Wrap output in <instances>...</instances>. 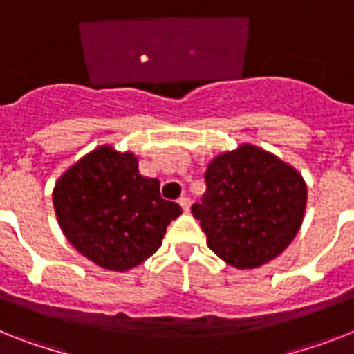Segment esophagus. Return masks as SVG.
I'll use <instances>...</instances> for the list:
<instances>
[{"mask_svg": "<svg viewBox=\"0 0 354 354\" xmlns=\"http://www.w3.org/2000/svg\"><path fill=\"white\" fill-rule=\"evenodd\" d=\"M179 204H180V208L184 209V212H189V206H192V201H189V197H180L179 198Z\"/></svg>", "mask_w": 354, "mask_h": 354, "instance_id": "obj_1", "label": "esophagus"}]
</instances>
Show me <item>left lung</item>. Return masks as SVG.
<instances>
[{"label": "left lung", "mask_w": 354, "mask_h": 354, "mask_svg": "<svg viewBox=\"0 0 354 354\" xmlns=\"http://www.w3.org/2000/svg\"><path fill=\"white\" fill-rule=\"evenodd\" d=\"M206 194L192 213L208 248L236 270L273 261L299 233L308 188L293 166L259 146L224 151L204 174Z\"/></svg>", "instance_id": "left-lung-1"}]
</instances>
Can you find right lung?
Here are the masks:
<instances>
[{
    "mask_svg": "<svg viewBox=\"0 0 354 354\" xmlns=\"http://www.w3.org/2000/svg\"><path fill=\"white\" fill-rule=\"evenodd\" d=\"M54 209L66 241L99 268L127 271L162 244L168 224L183 213L160 197V183L142 177L131 151L99 146L55 183Z\"/></svg>",
    "mask_w": 354,
    "mask_h": 354,
    "instance_id": "add662e5",
    "label": "right lung"
}]
</instances>
